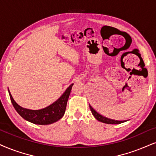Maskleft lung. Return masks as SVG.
Wrapping results in <instances>:
<instances>
[{
    "label": "left lung",
    "mask_w": 156,
    "mask_h": 156,
    "mask_svg": "<svg viewBox=\"0 0 156 156\" xmlns=\"http://www.w3.org/2000/svg\"><path fill=\"white\" fill-rule=\"evenodd\" d=\"M89 105H90V110H91L92 113H93L94 117H95L98 121H99V122L105 123V124H122L123 122H126V121L114 120V119H111L107 118V117L105 116H103V115L100 114L98 112H97V111H96L90 104Z\"/></svg>",
    "instance_id": "left-lung-1"
}]
</instances>
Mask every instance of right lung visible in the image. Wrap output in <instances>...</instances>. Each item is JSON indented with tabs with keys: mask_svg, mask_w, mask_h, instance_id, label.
<instances>
[{
	"mask_svg": "<svg viewBox=\"0 0 156 156\" xmlns=\"http://www.w3.org/2000/svg\"><path fill=\"white\" fill-rule=\"evenodd\" d=\"M73 84H71L54 103L40 110H31L20 106L13 98L9 90V93L13 106L23 119L35 124L47 125L56 122L63 116Z\"/></svg>",
	"mask_w": 156,
	"mask_h": 156,
	"instance_id": "obj_1",
	"label": "right lung"
}]
</instances>
